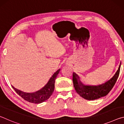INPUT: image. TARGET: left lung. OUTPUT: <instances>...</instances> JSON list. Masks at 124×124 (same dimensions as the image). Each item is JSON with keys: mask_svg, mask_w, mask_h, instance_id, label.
Returning a JSON list of instances; mask_svg holds the SVG:
<instances>
[{"mask_svg": "<svg viewBox=\"0 0 124 124\" xmlns=\"http://www.w3.org/2000/svg\"><path fill=\"white\" fill-rule=\"evenodd\" d=\"M121 62L116 73L112 78L104 83L98 85H85L81 82L80 77L73 72V82L75 90L81 97L87 100H95L106 96L114 86L119 77Z\"/></svg>", "mask_w": 124, "mask_h": 124, "instance_id": "1", "label": "left lung"}]
</instances>
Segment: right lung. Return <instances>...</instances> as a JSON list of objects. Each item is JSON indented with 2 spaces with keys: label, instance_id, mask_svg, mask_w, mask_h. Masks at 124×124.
Wrapping results in <instances>:
<instances>
[{
  "label": "right lung",
  "instance_id": "right-lung-1",
  "mask_svg": "<svg viewBox=\"0 0 124 124\" xmlns=\"http://www.w3.org/2000/svg\"><path fill=\"white\" fill-rule=\"evenodd\" d=\"M60 69L54 72L44 86L38 90L37 91L28 93V92H25L17 89L13 86H12V87L16 92V93L24 100L29 102L33 103H41L49 99L54 92V82H55V80L57 77V75L60 73Z\"/></svg>",
  "mask_w": 124,
  "mask_h": 124
}]
</instances>
